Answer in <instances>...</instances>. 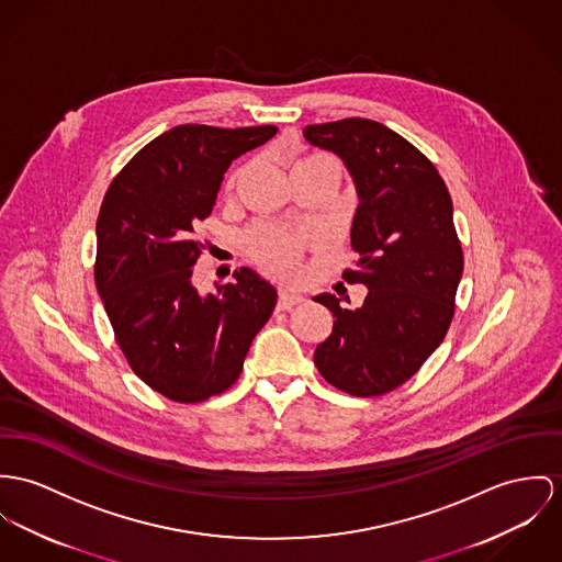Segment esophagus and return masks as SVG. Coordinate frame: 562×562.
I'll use <instances>...</instances> for the list:
<instances>
[{
  "label": "esophagus",
  "mask_w": 562,
  "mask_h": 562,
  "mask_svg": "<svg viewBox=\"0 0 562 562\" xmlns=\"http://www.w3.org/2000/svg\"><path fill=\"white\" fill-rule=\"evenodd\" d=\"M302 302V295H295V293H289V291H280V295H278V310H291V307H295L297 303Z\"/></svg>",
  "instance_id": "1"
}]
</instances>
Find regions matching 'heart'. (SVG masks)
Here are the masks:
<instances>
[{"label": "heart", "instance_id": "b5f03b06", "mask_svg": "<svg viewBox=\"0 0 562 562\" xmlns=\"http://www.w3.org/2000/svg\"><path fill=\"white\" fill-rule=\"evenodd\" d=\"M329 158L316 156V158H307L295 165L293 175L300 173L303 169L323 162ZM239 173L231 179V183H235V179ZM312 241V233L300 228V226H282V224H262L257 226L248 239H246V250L250 260L259 267L260 271H265L267 276L280 278V280H289L297 273L302 252L307 248V244Z\"/></svg>", "mask_w": 562, "mask_h": 562}]
</instances>
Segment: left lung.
Segmentation results:
<instances>
[{
	"instance_id": "obj_1",
	"label": "left lung",
	"mask_w": 562,
	"mask_h": 562,
	"mask_svg": "<svg viewBox=\"0 0 562 562\" xmlns=\"http://www.w3.org/2000/svg\"><path fill=\"white\" fill-rule=\"evenodd\" d=\"M303 136L338 154L355 179L350 241L359 257L342 278L368 286L355 310L329 293L314 300L336 318L314 363L345 393L385 395L424 366L456 312L464 255L451 196L430 158L379 122L348 117L305 126Z\"/></svg>"
}]
</instances>
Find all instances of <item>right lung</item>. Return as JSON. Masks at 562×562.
Instances as JSON below:
<instances>
[{
	"mask_svg": "<svg viewBox=\"0 0 562 562\" xmlns=\"http://www.w3.org/2000/svg\"><path fill=\"white\" fill-rule=\"evenodd\" d=\"M276 126H177L147 143L111 181L95 222V289L132 372L165 397L194 404L231 387L276 289L241 267L216 293L192 282L196 226L226 169Z\"/></svg>",
	"mask_w": 562,
	"mask_h": 562,
	"instance_id": "right-lung-1",
	"label": "right lung"
}]
</instances>
